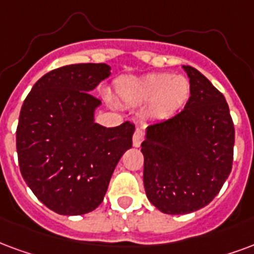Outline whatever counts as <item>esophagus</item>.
Listing matches in <instances>:
<instances>
[{
  "mask_svg": "<svg viewBox=\"0 0 254 254\" xmlns=\"http://www.w3.org/2000/svg\"><path fill=\"white\" fill-rule=\"evenodd\" d=\"M142 140H144V133H142L141 129H136V132L133 134V146L138 148L141 145Z\"/></svg>",
  "mask_w": 254,
  "mask_h": 254,
  "instance_id": "34e87169",
  "label": "esophagus"
}]
</instances>
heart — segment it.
I'll list each match as a JSON object with an SVG mask.
<instances>
[{"label":"heart","instance_id":"heart-1","mask_svg":"<svg viewBox=\"0 0 254 254\" xmlns=\"http://www.w3.org/2000/svg\"><path fill=\"white\" fill-rule=\"evenodd\" d=\"M117 97L127 105H145L148 120L163 122L185 108L191 95L190 80L182 75L151 74L142 78H122L116 86Z\"/></svg>","mask_w":254,"mask_h":254}]
</instances>
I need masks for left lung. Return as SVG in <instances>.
<instances>
[{"label": "left lung", "instance_id": "obj_1", "mask_svg": "<svg viewBox=\"0 0 254 254\" xmlns=\"http://www.w3.org/2000/svg\"><path fill=\"white\" fill-rule=\"evenodd\" d=\"M183 69L191 84L185 110L149 125L141 144L146 196L171 215L207 206L233 164L234 125L226 99L198 69Z\"/></svg>", "mask_w": 254, "mask_h": 254}]
</instances>
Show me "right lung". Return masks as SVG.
<instances>
[{"instance_id": "obj_1", "label": "right lung", "mask_w": 254, "mask_h": 254, "mask_svg": "<svg viewBox=\"0 0 254 254\" xmlns=\"http://www.w3.org/2000/svg\"><path fill=\"white\" fill-rule=\"evenodd\" d=\"M105 63L69 64L41 76L22 103L16 132L20 171L41 203L62 215H82L102 203L134 125L95 122L91 95L110 76Z\"/></svg>"}]
</instances>
